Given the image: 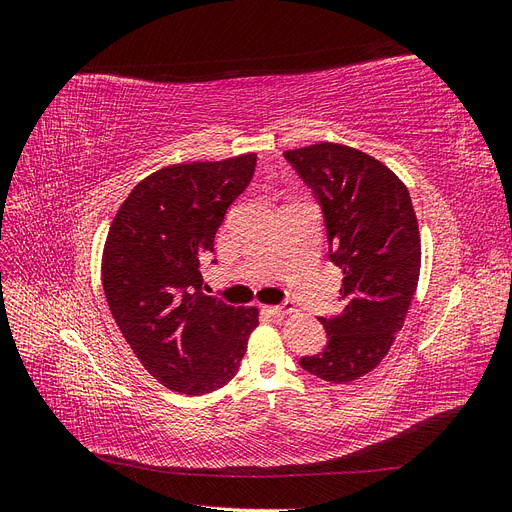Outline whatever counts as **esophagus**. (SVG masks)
<instances>
[{
  "mask_svg": "<svg viewBox=\"0 0 512 512\" xmlns=\"http://www.w3.org/2000/svg\"><path fill=\"white\" fill-rule=\"evenodd\" d=\"M265 312L271 314V316L282 318V316H288V314L294 312V303L292 301H284L280 305H265Z\"/></svg>",
  "mask_w": 512,
  "mask_h": 512,
  "instance_id": "34e87169",
  "label": "esophagus"
}]
</instances>
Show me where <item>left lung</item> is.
Instances as JSON below:
<instances>
[{"label":"left lung","instance_id":"left-lung-1","mask_svg":"<svg viewBox=\"0 0 512 512\" xmlns=\"http://www.w3.org/2000/svg\"><path fill=\"white\" fill-rule=\"evenodd\" d=\"M327 230L329 260L344 271L339 316L318 318L327 346L299 365L327 382L369 374L404 327L421 273V237L408 188L389 168L346 145L286 151Z\"/></svg>","mask_w":512,"mask_h":512}]
</instances>
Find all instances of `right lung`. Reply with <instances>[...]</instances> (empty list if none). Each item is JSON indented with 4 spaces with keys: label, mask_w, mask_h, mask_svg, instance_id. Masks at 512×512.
Instances as JSON below:
<instances>
[{
    "label": "right lung",
    "mask_w": 512,
    "mask_h": 512,
    "mask_svg": "<svg viewBox=\"0 0 512 512\" xmlns=\"http://www.w3.org/2000/svg\"><path fill=\"white\" fill-rule=\"evenodd\" d=\"M254 170V153L166 166L136 185L108 230L102 258L108 307L136 359L170 391L222 389L239 371L258 324L256 307L205 294L198 271Z\"/></svg>",
    "instance_id": "1"
}]
</instances>
